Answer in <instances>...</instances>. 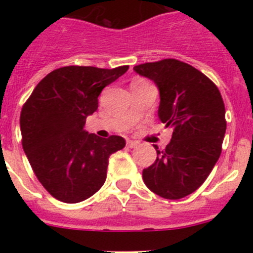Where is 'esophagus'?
I'll return each mask as SVG.
<instances>
[{
    "label": "esophagus",
    "instance_id": "esophagus-1",
    "mask_svg": "<svg viewBox=\"0 0 253 253\" xmlns=\"http://www.w3.org/2000/svg\"><path fill=\"white\" fill-rule=\"evenodd\" d=\"M138 144H139V143L135 142V140H126V146H128L129 148H135V147H138Z\"/></svg>",
    "mask_w": 253,
    "mask_h": 253
}]
</instances>
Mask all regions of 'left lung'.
<instances>
[{"label": "left lung", "mask_w": 253, "mask_h": 253, "mask_svg": "<svg viewBox=\"0 0 253 253\" xmlns=\"http://www.w3.org/2000/svg\"><path fill=\"white\" fill-rule=\"evenodd\" d=\"M133 69L158 87V118L173 128L166 148L154 146L157 160L143 169V181L162 198H185L202 186L222 153L227 129L222 95L204 73L177 59Z\"/></svg>", "instance_id": "8db88e82"}]
</instances>
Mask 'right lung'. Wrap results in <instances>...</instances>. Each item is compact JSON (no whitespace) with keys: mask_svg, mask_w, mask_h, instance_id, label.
I'll return each instance as SVG.
<instances>
[{"mask_svg":"<svg viewBox=\"0 0 253 253\" xmlns=\"http://www.w3.org/2000/svg\"><path fill=\"white\" fill-rule=\"evenodd\" d=\"M128 68L62 67L46 75L22 106V148L40 184L60 202L80 203L97 193L109 157L125 147L123 137H97L84 124L104 87Z\"/></svg>","mask_w":253,"mask_h":253,"instance_id":"obj_1","label":"right lung"}]
</instances>
